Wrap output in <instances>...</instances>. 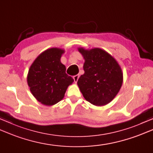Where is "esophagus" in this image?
<instances>
[{
	"mask_svg": "<svg viewBox=\"0 0 153 153\" xmlns=\"http://www.w3.org/2000/svg\"><path fill=\"white\" fill-rule=\"evenodd\" d=\"M79 76L78 74L76 75V76H74L73 77V78H74V80L75 83H77V80H78V79H79Z\"/></svg>",
	"mask_w": 153,
	"mask_h": 153,
	"instance_id": "esophagus-1",
	"label": "esophagus"
}]
</instances>
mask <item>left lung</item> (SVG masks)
<instances>
[{
	"label": "left lung",
	"mask_w": 153,
	"mask_h": 153,
	"mask_svg": "<svg viewBox=\"0 0 153 153\" xmlns=\"http://www.w3.org/2000/svg\"><path fill=\"white\" fill-rule=\"evenodd\" d=\"M78 50L85 59V73L77 81L83 97L94 105L109 103L121 88L123 73L120 66L111 56L101 49Z\"/></svg>",
	"instance_id": "left-lung-1"
}]
</instances>
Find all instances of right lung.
I'll return each mask as SVG.
<instances>
[{"label": "right lung", "mask_w": 153, "mask_h": 153, "mask_svg": "<svg viewBox=\"0 0 153 153\" xmlns=\"http://www.w3.org/2000/svg\"><path fill=\"white\" fill-rule=\"evenodd\" d=\"M64 50L50 48L39 55L28 71L27 82L32 95L45 105H52L64 97L74 79L60 62Z\"/></svg>", "instance_id": "obj_1"}]
</instances>
